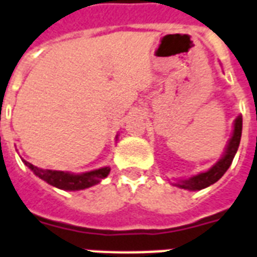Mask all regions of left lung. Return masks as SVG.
Wrapping results in <instances>:
<instances>
[{"instance_id": "8db88e82", "label": "left lung", "mask_w": 257, "mask_h": 257, "mask_svg": "<svg viewBox=\"0 0 257 257\" xmlns=\"http://www.w3.org/2000/svg\"><path fill=\"white\" fill-rule=\"evenodd\" d=\"M241 131H242V116L238 115V116L234 119V123H233V133H231L230 140H229L226 148H225V152H223L222 157L219 158L217 163L214 164L213 167L210 168V169H207V171L198 173V175H194V176L188 177V179H179V180H175V183H172L173 186L179 187V188H183V190L199 191L206 188V187L211 186L215 181L219 180V179L223 176V173L229 169L231 161H233V158L236 156L238 145H240Z\"/></svg>"}]
</instances>
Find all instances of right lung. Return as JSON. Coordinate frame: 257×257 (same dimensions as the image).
Here are the masks:
<instances>
[{
  "mask_svg": "<svg viewBox=\"0 0 257 257\" xmlns=\"http://www.w3.org/2000/svg\"><path fill=\"white\" fill-rule=\"evenodd\" d=\"M21 161L30 168L31 171L34 172V175H36L39 179L46 181L47 184L65 191H80L89 188L92 186H96L103 179H105L109 175V171H111L109 167H103L99 168V169H94V171H89V172L71 173L38 168L28 163V161H26V160H23V158H21Z\"/></svg>",
  "mask_w": 257,
  "mask_h": 257,
  "instance_id": "right-lung-1",
  "label": "right lung"
}]
</instances>
